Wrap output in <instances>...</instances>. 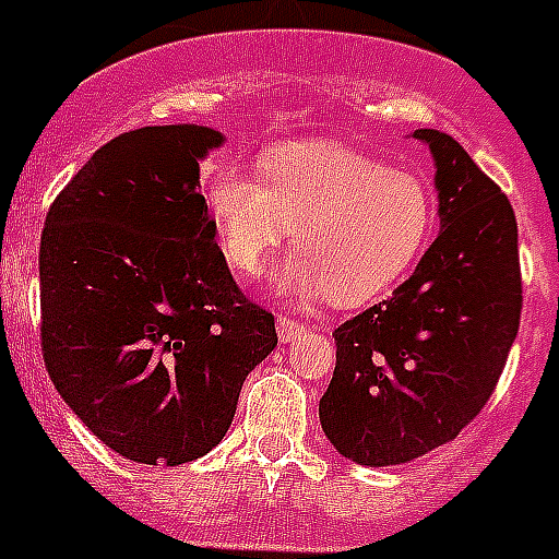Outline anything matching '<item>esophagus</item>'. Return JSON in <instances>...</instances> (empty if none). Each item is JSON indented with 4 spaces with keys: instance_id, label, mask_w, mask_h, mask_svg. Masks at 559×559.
I'll use <instances>...</instances> for the list:
<instances>
[{
    "instance_id": "obj_1",
    "label": "esophagus",
    "mask_w": 559,
    "mask_h": 559,
    "mask_svg": "<svg viewBox=\"0 0 559 559\" xmlns=\"http://www.w3.org/2000/svg\"><path fill=\"white\" fill-rule=\"evenodd\" d=\"M305 330H308L305 324L294 322V319H288V316H280V319H276V333H280V341H283V344L296 341L299 335L305 333Z\"/></svg>"
}]
</instances>
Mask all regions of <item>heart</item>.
Listing matches in <instances>:
<instances>
[{"label":"heart","mask_w":559,"mask_h":559,"mask_svg":"<svg viewBox=\"0 0 559 559\" xmlns=\"http://www.w3.org/2000/svg\"><path fill=\"white\" fill-rule=\"evenodd\" d=\"M206 206L237 276L265 269L294 233L276 288L296 299L328 294L335 305L372 302L412 271L433 235V199L406 170L330 145L274 147L263 176L224 167Z\"/></svg>","instance_id":"1"}]
</instances>
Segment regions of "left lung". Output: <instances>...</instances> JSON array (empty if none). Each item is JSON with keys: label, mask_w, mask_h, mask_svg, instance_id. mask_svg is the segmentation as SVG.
<instances>
[{"label": "left lung", "mask_w": 559, "mask_h": 559, "mask_svg": "<svg viewBox=\"0 0 559 559\" xmlns=\"http://www.w3.org/2000/svg\"><path fill=\"white\" fill-rule=\"evenodd\" d=\"M414 136L433 156L442 229L386 302L335 330V372L319 400L335 451L367 467L456 439L490 400L521 324L512 204L453 136Z\"/></svg>", "instance_id": "1"}]
</instances>
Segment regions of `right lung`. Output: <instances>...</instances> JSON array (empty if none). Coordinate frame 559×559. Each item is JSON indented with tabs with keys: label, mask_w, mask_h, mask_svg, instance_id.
Wrapping results in <instances>:
<instances>
[{
	"label": "right lung",
	"mask_w": 559,
	"mask_h": 559,
	"mask_svg": "<svg viewBox=\"0 0 559 559\" xmlns=\"http://www.w3.org/2000/svg\"><path fill=\"white\" fill-rule=\"evenodd\" d=\"M204 126L120 133L75 173L41 231V349L58 394L103 445L185 464L226 437L276 347L215 243L199 162Z\"/></svg>",
	"instance_id": "1"
}]
</instances>
